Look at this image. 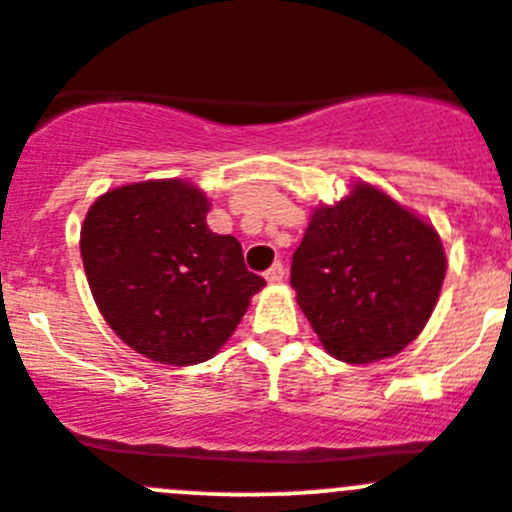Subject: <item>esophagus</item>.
Masks as SVG:
<instances>
[{"label": "esophagus", "mask_w": 512, "mask_h": 512, "mask_svg": "<svg viewBox=\"0 0 512 512\" xmlns=\"http://www.w3.org/2000/svg\"><path fill=\"white\" fill-rule=\"evenodd\" d=\"M282 277H285V265H282V262H275V265L265 272L267 282H280Z\"/></svg>", "instance_id": "1"}]
</instances>
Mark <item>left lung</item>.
<instances>
[{"instance_id": "1", "label": "left lung", "mask_w": 512, "mask_h": 512, "mask_svg": "<svg viewBox=\"0 0 512 512\" xmlns=\"http://www.w3.org/2000/svg\"><path fill=\"white\" fill-rule=\"evenodd\" d=\"M443 280L435 227L367 182L312 212L290 270L312 330L350 365L408 347L433 315Z\"/></svg>"}]
</instances>
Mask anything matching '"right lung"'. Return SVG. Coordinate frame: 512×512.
<instances>
[{
    "label": "right lung",
    "instance_id": "right-lung-1",
    "mask_svg": "<svg viewBox=\"0 0 512 512\" xmlns=\"http://www.w3.org/2000/svg\"><path fill=\"white\" fill-rule=\"evenodd\" d=\"M207 212L190 182L147 180L104 192L84 217L79 252L99 312L162 365L210 360L265 287L240 242L207 227Z\"/></svg>",
    "mask_w": 512,
    "mask_h": 512
}]
</instances>
